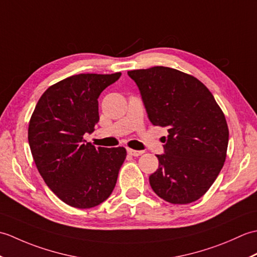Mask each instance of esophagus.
Returning a JSON list of instances; mask_svg holds the SVG:
<instances>
[{
    "mask_svg": "<svg viewBox=\"0 0 257 257\" xmlns=\"http://www.w3.org/2000/svg\"><path fill=\"white\" fill-rule=\"evenodd\" d=\"M127 152L129 155H132L134 157H138V156H141L144 154V151H138V150H134V149H130V148L127 149Z\"/></svg>",
    "mask_w": 257,
    "mask_h": 257,
    "instance_id": "34e87169",
    "label": "esophagus"
}]
</instances>
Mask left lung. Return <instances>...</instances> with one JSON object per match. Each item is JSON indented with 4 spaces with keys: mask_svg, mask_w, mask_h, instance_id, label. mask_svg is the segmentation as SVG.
I'll return each instance as SVG.
<instances>
[{
    "mask_svg": "<svg viewBox=\"0 0 257 257\" xmlns=\"http://www.w3.org/2000/svg\"><path fill=\"white\" fill-rule=\"evenodd\" d=\"M152 124L168 128L165 155L149 177L152 190L172 204H188L206 193L224 165L228 127L206 86L178 69L129 70Z\"/></svg>",
    "mask_w": 257,
    "mask_h": 257,
    "instance_id": "left-lung-1",
    "label": "left lung"
}]
</instances>
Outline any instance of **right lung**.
Segmentation results:
<instances>
[{"mask_svg":"<svg viewBox=\"0 0 257 257\" xmlns=\"http://www.w3.org/2000/svg\"><path fill=\"white\" fill-rule=\"evenodd\" d=\"M120 76H70L48 87L32 113L29 144L37 170L73 207L90 209L107 200L127 156L123 147L96 148L84 140L99 121L98 97Z\"/></svg>","mask_w":257,"mask_h":257,"instance_id":"obj_1","label":"right lung"}]
</instances>
